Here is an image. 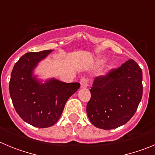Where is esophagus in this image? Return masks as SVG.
I'll return each instance as SVG.
<instances>
[{"instance_id": "esophagus-1", "label": "esophagus", "mask_w": 155, "mask_h": 155, "mask_svg": "<svg viewBox=\"0 0 155 155\" xmlns=\"http://www.w3.org/2000/svg\"><path fill=\"white\" fill-rule=\"evenodd\" d=\"M80 83H81V87H87V85H88V80H87L86 78H82L80 81Z\"/></svg>"}]
</instances>
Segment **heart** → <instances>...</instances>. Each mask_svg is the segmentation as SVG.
Here are the masks:
<instances>
[{
    "label": "heart",
    "instance_id": "b5f03b06",
    "mask_svg": "<svg viewBox=\"0 0 155 155\" xmlns=\"http://www.w3.org/2000/svg\"><path fill=\"white\" fill-rule=\"evenodd\" d=\"M105 61H106V59H105V58H102V59H101V60H100L99 61H98V64H104V63L105 62Z\"/></svg>",
    "mask_w": 155,
    "mask_h": 155
}]
</instances>
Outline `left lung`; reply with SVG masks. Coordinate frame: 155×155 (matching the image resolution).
Returning a JSON list of instances; mask_svg holds the SVG:
<instances>
[{
	"instance_id": "8db88e82",
	"label": "left lung",
	"mask_w": 155,
	"mask_h": 155,
	"mask_svg": "<svg viewBox=\"0 0 155 155\" xmlns=\"http://www.w3.org/2000/svg\"><path fill=\"white\" fill-rule=\"evenodd\" d=\"M142 78L141 68L132 59L105 75L95 78L86 108L91 124L103 130L127 124L141 100Z\"/></svg>"
}]
</instances>
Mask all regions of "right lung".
<instances>
[{
  "instance_id": "right-lung-1",
  "label": "right lung",
  "mask_w": 155,
  "mask_h": 155,
  "mask_svg": "<svg viewBox=\"0 0 155 155\" xmlns=\"http://www.w3.org/2000/svg\"><path fill=\"white\" fill-rule=\"evenodd\" d=\"M53 50L29 52L15 64L11 74L9 91L19 116L33 127L46 128L58 121L68 98L80 87V83H65L57 79L41 83L33 76L39 61Z\"/></svg>"
}]
</instances>
